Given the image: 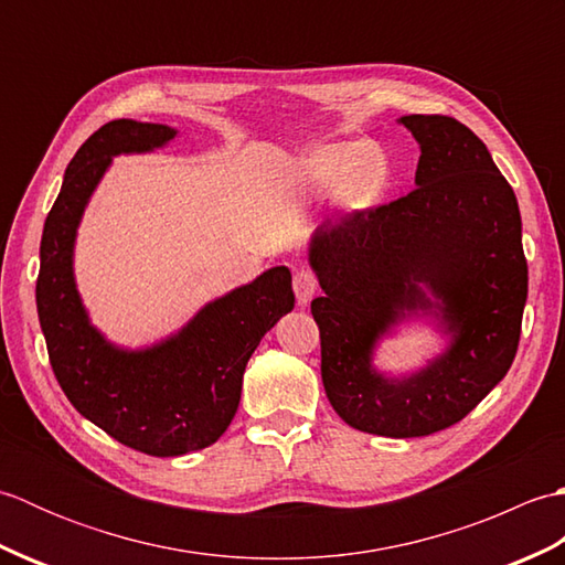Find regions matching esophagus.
<instances>
[{
	"mask_svg": "<svg viewBox=\"0 0 565 565\" xmlns=\"http://www.w3.org/2000/svg\"><path fill=\"white\" fill-rule=\"evenodd\" d=\"M318 291V276L310 271V269H296L294 274V294H296V301L306 306L310 298L316 296Z\"/></svg>",
	"mask_w": 565,
	"mask_h": 565,
	"instance_id": "esophagus-1",
	"label": "esophagus"
}]
</instances>
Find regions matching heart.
I'll list each match as a JSON object with an SVG mask.
<instances>
[{"mask_svg": "<svg viewBox=\"0 0 565 565\" xmlns=\"http://www.w3.org/2000/svg\"><path fill=\"white\" fill-rule=\"evenodd\" d=\"M303 172L313 184H332L340 179V196L352 206L374 201L386 179V160L379 148L362 146H326L303 160Z\"/></svg>", "mask_w": 565, "mask_h": 565, "instance_id": "b5f03b06", "label": "heart"}]
</instances>
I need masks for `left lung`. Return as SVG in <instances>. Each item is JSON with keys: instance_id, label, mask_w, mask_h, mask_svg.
I'll return each mask as SVG.
<instances>
[{"instance_id": "1", "label": "left lung", "mask_w": 565, "mask_h": 565, "mask_svg": "<svg viewBox=\"0 0 565 565\" xmlns=\"http://www.w3.org/2000/svg\"><path fill=\"white\" fill-rule=\"evenodd\" d=\"M401 124L419 142L417 186L326 221L310 247L326 291L310 313L328 401L347 425L395 439L456 425L498 386L518 354L526 303L520 206L486 142L451 116L411 114ZM431 305L455 334L450 352L411 380L376 375L375 340Z\"/></svg>"}]
</instances>
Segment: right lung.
I'll list each match as a JSON object with an SVG mask.
<instances>
[{"mask_svg":"<svg viewBox=\"0 0 565 565\" xmlns=\"http://www.w3.org/2000/svg\"><path fill=\"white\" fill-rule=\"evenodd\" d=\"M177 130L118 118L82 142L45 218L35 281L47 359L67 401L106 435L148 456H182L218 439L235 417L243 374L264 332L294 308L291 271L274 267L209 303L146 352H121L89 326L72 279L75 231L118 152L164 146Z\"/></svg>","mask_w":565,"mask_h":565,"instance_id":"1","label":"right lung"}]
</instances>
